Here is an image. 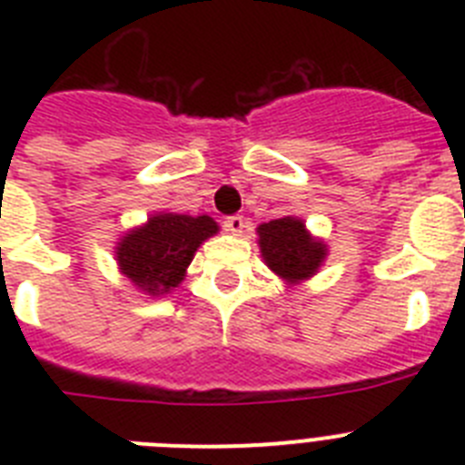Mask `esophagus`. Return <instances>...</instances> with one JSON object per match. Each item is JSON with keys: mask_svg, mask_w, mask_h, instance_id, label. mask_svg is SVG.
<instances>
[{"mask_svg": "<svg viewBox=\"0 0 465 465\" xmlns=\"http://www.w3.org/2000/svg\"><path fill=\"white\" fill-rule=\"evenodd\" d=\"M244 216H240V213H235V216H228V219L223 221V228L228 230V232H232V235H240L242 230H244Z\"/></svg>", "mask_w": 465, "mask_h": 465, "instance_id": "esophagus-1", "label": "esophagus"}]
</instances>
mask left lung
I'll return each mask as SVG.
<instances>
[{
	"label": "left lung",
	"instance_id": "obj_1",
	"mask_svg": "<svg viewBox=\"0 0 465 465\" xmlns=\"http://www.w3.org/2000/svg\"><path fill=\"white\" fill-rule=\"evenodd\" d=\"M258 244L265 262L289 282L312 277L326 256V246L312 240L302 221L291 216L262 223L258 228Z\"/></svg>",
	"mask_w": 465,
	"mask_h": 465
}]
</instances>
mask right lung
Instances as JSON below:
<instances>
[{
	"label": "right lung",
	"instance_id": "right-lung-1",
	"mask_svg": "<svg viewBox=\"0 0 465 465\" xmlns=\"http://www.w3.org/2000/svg\"><path fill=\"white\" fill-rule=\"evenodd\" d=\"M219 230L209 216L158 213L118 244V265L127 279L151 295L179 286L197 246Z\"/></svg>",
	"mask_w": 465,
	"mask_h": 465
}]
</instances>
